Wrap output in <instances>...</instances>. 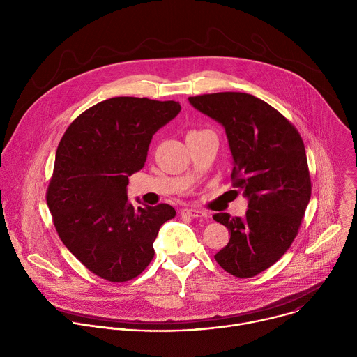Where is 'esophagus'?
<instances>
[{"label": "esophagus", "instance_id": "1", "mask_svg": "<svg viewBox=\"0 0 357 357\" xmlns=\"http://www.w3.org/2000/svg\"><path fill=\"white\" fill-rule=\"evenodd\" d=\"M181 213H182V215H185V216L193 218V219H197V218H200V219H205V218H208V213L202 212V211H197V209H183Z\"/></svg>", "mask_w": 357, "mask_h": 357}]
</instances>
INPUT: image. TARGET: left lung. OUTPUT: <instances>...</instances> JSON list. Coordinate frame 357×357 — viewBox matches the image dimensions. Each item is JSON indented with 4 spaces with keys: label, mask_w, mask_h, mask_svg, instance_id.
<instances>
[{
    "label": "left lung",
    "mask_w": 357,
    "mask_h": 357,
    "mask_svg": "<svg viewBox=\"0 0 357 357\" xmlns=\"http://www.w3.org/2000/svg\"><path fill=\"white\" fill-rule=\"evenodd\" d=\"M189 103L225 127L231 185L248 197L243 219L213 215L230 233L215 260L229 274L251 278L284 256L305 216L312 186L303 141L278 110L247 93L200 94Z\"/></svg>",
    "instance_id": "obj_1"
}]
</instances>
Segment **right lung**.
Wrapping results in <instances>:
<instances>
[{"mask_svg":"<svg viewBox=\"0 0 357 357\" xmlns=\"http://www.w3.org/2000/svg\"><path fill=\"white\" fill-rule=\"evenodd\" d=\"M179 112L174 100L113 97L76 117L58 145L47 208L63 244L100 278L138 277L154 259L160 227L176 215L168 203L135 209L127 185L152 135Z\"/></svg>","mask_w":357,"mask_h":357,"instance_id":"obj_1","label":"right lung"}]
</instances>
